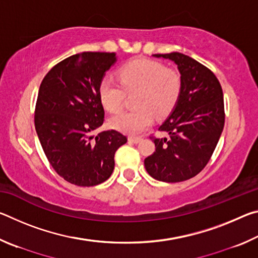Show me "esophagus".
Wrapping results in <instances>:
<instances>
[{
  "label": "esophagus",
  "instance_id": "1",
  "mask_svg": "<svg viewBox=\"0 0 258 258\" xmlns=\"http://www.w3.org/2000/svg\"><path fill=\"white\" fill-rule=\"evenodd\" d=\"M141 140H142V138H139V137H130L128 138V141L132 143H139V142H141Z\"/></svg>",
  "mask_w": 258,
  "mask_h": 258
}]
</instances>
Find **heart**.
Here are the masks:
<instances>
[{
    "label": "heart",
    "instance_id": "obj_1",
    "mask_svg": "<svg viewBox=\"0 0 258 258\" xmlns=\"http://www.w3.org/2000/svg\"><path fill=\"white\" fill-rule=\"evenodd\" d=\"M120 85L108 77L100 82V102L110 112L123 106L125 92L138 91L134 110L120 111L110 118L111 127L126 134H139L149 127L154 117L163 118L176 106L182 90V78L176 71L150 59H134L117 72Z\"/></svg>",
    "mask_w": 258,
    "mask_h": 258
}]
</instances>
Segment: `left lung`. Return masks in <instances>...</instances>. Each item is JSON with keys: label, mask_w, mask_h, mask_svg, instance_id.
Listing matches in <instances>:
<instances>
[{"label": "left lung", "mask_w": 258, "mask_h": 258, "mask_svg": "<svg viewBox=\"0 0 258 258\" xmlns=\"http://www.w3.org/2000/svg\"><path fill=\"white\" fill-rule=\"evenodd\" d=\"M172 60L182 78L180 98L171 115L158 128L167 138H155L156 151L145 159L151 177L182 182L197 175L211 159L224 127V100L214 73L178 52L154 54Z\"/></svg>", "instance_id": "1"}]
</instances>
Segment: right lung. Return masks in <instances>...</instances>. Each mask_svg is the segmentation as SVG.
Listing matches in <instances>:
<instances>
[{"label":"right lung","mask_w":258,"mask_h":258,"mask_svg":"<svg viewBox=\"0 0 258 258\" xmlns=\"http://www.w3.org/2000/svg\"><path fill=\"white\" fill-rule=\"evenodd\" d=\"M109 52L68 56L43 78L35 107V128L47 160L59 175L78 186L108 180L115 152L127 142L118 131L98 132L104 109L98 89L116 62Z\"/></svg>","instance_id":"1"}]
</instances>
